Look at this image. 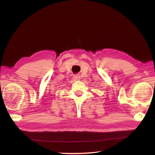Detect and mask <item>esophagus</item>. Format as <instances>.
<instances>
[{
  "mask_svg": "<svg viewBox=\"0 0 155 155\" xmlns=\"http://www.w3.org/2000/svg\"><path fill=\"white\" fill-rule=\"evenodd\" d=\"M74 78L76 79V80H79V79H80V76H79V75L76 74L74 76Z\"/></svg>",
  "mask_w": 155,
  "mask_h": 155,
  "instance_id": "obj_1",
  "label": "esophagus"
}]
</instances>
